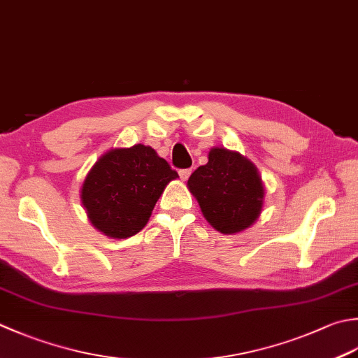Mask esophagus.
I'll return each mask as SVG.
<instances>
[{"mask_svg":"<svg viewBox=\"0 0 358 358\" xmlns=\"http://www.w3.org/2000/svg\"><path fill=\"white\" fill-rule=\"evenodd\" d=\"M178 173H180V178L183 180V181H186L189 178V175L192 173V169H181Z\"/></svg>","mask_w":358,"mask_h":358,"instance_id":"34e87169","label":"esophagus"}]
</instances>
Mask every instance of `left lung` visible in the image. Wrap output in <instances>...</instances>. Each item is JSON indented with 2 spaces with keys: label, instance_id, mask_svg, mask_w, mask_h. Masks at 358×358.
<instances>
[{
  "label": "left lung",
  "instance_id": "1",
  "mask_svg": "<svg viewBox=\"0 0 358 358\" xmlns=\"http://www.w3.org/2000/svg\"><path fill=\"white\" fill-rule=\"evenodd\" d=\"M203 215L223 234L253 225L261 214L264 187L253 163L241 153L214 147L208 163L187 180Z\"/></svg>",
  "mask_w": 358,
  "mask_h": 358
}]
</instances>
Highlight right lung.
I'll return each mask as SVG.
<instances>
[{
    "mask_svg": "<svg viewBox=\"0 0 358 358\" xmlns=\"http://www.w3.org/2000/svg\"><path fill=\"white\" fill-rule=\"evenodd\" d=\"M177 177L152 147L136 144L101 157L83 181L80 197L97 229L125 239L145 227L166 185Z\"/></svg>",
    "mask_w": 358,
    "mask_h": 358,
    "instance_id": "right-lung-1",
    "label": "right lung"
}]
</instances>
